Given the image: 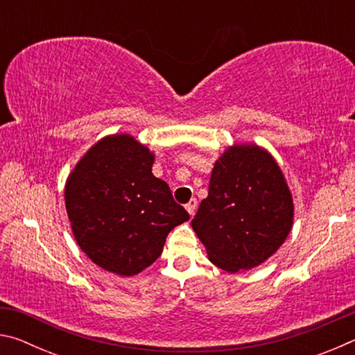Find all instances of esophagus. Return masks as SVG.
Here are the masks:
<instances>
[{
	"label": "esophagus",
	"instance_id": "esophagus-1",
	"mask_svg": "<svg viewBox=\"0 0 355 355\" xmlns=\"http://www.w3.org/2000/svg\"><path fill=\"white\" fill-rule=\"evenodd\" d=\"M196 208H197V199H191L188 203H186V209H188V213L191 216H194Z\"/></svg>",
	"mask_w": 355,
	"mask_h": 355
}]
</instances>
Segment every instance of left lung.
<instances>
[{
    "instance_id": "1",
    "label": "left lung",
    "mask_w": 355,
    "mask_h": 355,
    "mask_svg": "<svg viewBox=\"0 0 355 355\" xmlns=\"http://www.w3.org/2000/svg\"><path fill=\"white\" fill-rule=\"evenodd\" d=\"M191 225L224 271L252 269L271 257L293 225L290 189L272 156L255 146L228 148Z\"/></svg>"
}]
</instances>
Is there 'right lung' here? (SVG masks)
<instances>
[{
  "instance_id": "1",
  "label": "right lung",
  "mask_w": 355,
  "mask_h": 355,
  "mask_svg": "<svg viewBox=\"0 0 355 355\" xmlns=\"http://www.w3.org/2000/svg\"><path fill=\"white\" fill-rule=\"evenodd\" d=\"M152 166L153 155L133 137L110 136L67 180L65 208L76 243L106 271L141 272L161 255L172 228L189 219Z\"/></svg>"
}]
</instances>
